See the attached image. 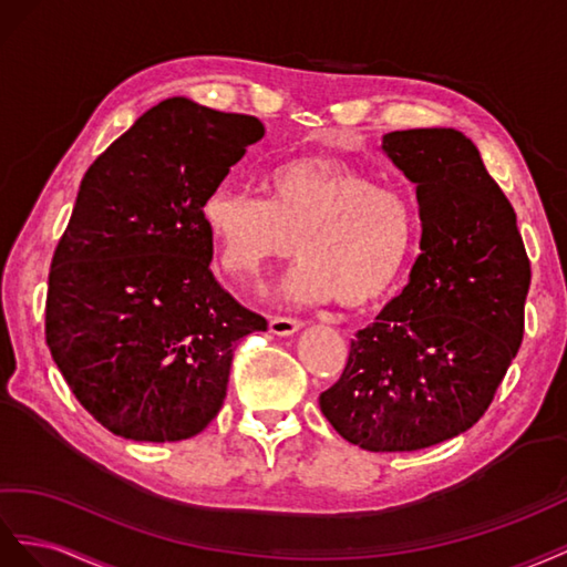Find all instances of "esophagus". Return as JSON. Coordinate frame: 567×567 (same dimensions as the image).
I'll use <instances>...</instances> for the list:
<instances>
[{"mask_svg":"<svg viewBox=\"0 0 567 567\" xmlns=\"http://www.w3.org/2000/svg\"><path fill=\"white\" fill-rule=\"evenodd\" d=\"M268 326H270L272 334H295L303 326V322L292 316H272Z\"/></svg>","mask_w":567,"mask_h":567,"instance_id":"esophagus-1","label":"esophagus"}]
</instances>
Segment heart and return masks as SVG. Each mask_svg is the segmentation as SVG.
<instances>
[{
    "mask_svg": "<svg viewBox=\"0 0 567 567\" xmlns=\"http://www.w3.org/2000/svg\"><path fill=\"white\" fill-rule=\"evenodd\" d=\"M204 223L220 247L223 270L237 280L261 275L297 254L303 264L289 295L344 309L382 299L409 266L420 230L413 194L334 156L287 161L268 177V199L220 183L204 199Z\"/></svg>",
    "mask_w": 567,
    "mask_h": 567,
    "instance_id": "obj_1",
    "label": "heart"
}]
</instances>
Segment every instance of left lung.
Instances as JSON below:
<instances>
[{"instance_id": "8db88e82", "label": "left lung", "mask_w": 567, "mask_h": 567, "mask_svg": "<svg viewBox=\"0 0 567 567\" xmlns=\"http://www.w3.org/2000/svg\"><path fill=\"white\" fill-rule=\"evenodd\" d=\"M415 183L420 254L411 280L351 339L320 411L365 451H417L487 413L523 344L529 258L508 197L451 127L382 137Z\"/></svg>"}]
</instances>
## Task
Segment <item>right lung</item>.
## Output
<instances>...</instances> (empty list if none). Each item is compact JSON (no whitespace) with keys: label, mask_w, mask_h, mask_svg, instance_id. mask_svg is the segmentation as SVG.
Segmentation results:
<instances>
[{"label":"right lung","mask_w":567,"mask_h":567,"mask_svg":"<svg viewBox=\"0 0 567 567\" xmlns=\"http://www.w3.org/2000/svg\"><path fill=\"white\" fill-rule=\"evenodd\" d=\"M264 123L185 96L150 109L94 158L54 249L44 337L96 423L181 442L218 415L237 342L266 330L212 270L204 199Z\"/></svg>","instance_id":"1"}]
</instances>
